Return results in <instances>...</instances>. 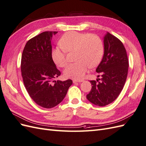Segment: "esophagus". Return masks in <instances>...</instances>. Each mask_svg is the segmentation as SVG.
I'll use <instances>...</instances> for the list:
<instances>
[{
  "mask_svg": "<svg viewBox=\"0 0 146 146\" xmlns=\"http://www.w3.org/2000/svg\"><path fill=\"white\" fill-rule=\"evenodd\" d=\"M83 80H73V83H81V82H83Z\"/></svg>",
  "mask_w": 146,
  "mask_h": 146,
  "instance_id": "34e87169",
  "label": "esophagus"
}]
</instances>
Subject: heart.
Listing matches in <instances>:
<instances>
[{"label": "heart", "mask_w": 146, "mask_h": 146, "mask_svg": "<svg viewBox=\"0 0 146 146\" xmlns=\"http://www.w3.org/2000/svg\"><path fill=\"white\" fill-rule=\"evenodd\" d=\"M61 47H55L52 50V59L59 67L67 65L66 52L75 51L74 60L64 70L66 78L74 80L82 79L89 68L99 64L104 54L102 40L96 35H88L76 31H70L63 35L59 40Z\"/></svg>", "instance_id": "b5f03b06"}]
</instances>
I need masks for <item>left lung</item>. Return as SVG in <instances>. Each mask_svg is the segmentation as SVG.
<instances>
[{"instance_id":"1","label":"left lung","mask_w":146,"mask_h":146,"mask_svg":"<svg viewBox=\"0 0 146 146\" xmlns=\"http://www.w3.org/2000/svg\"><path fill=\"white\" fill-rule=\"evenodd\" d=\"M104 45L103 58L96 70L101 78L90 81L92 88L86 96L89 102L100 107L109 105L118 98L125 84L129 67L126 51L120 40L107 33Z\"/></svg>"}]
</instances>
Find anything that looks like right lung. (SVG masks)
I'll return each instance as SVG.
<instances>
[{
  "label": "right lung",
  "mask_w": 146,
  "mask_h": 146,
  "mask_svg": "<svg viewBox=\"0 0 146 146\" xmlns=\"http://www.w3.org/2000/svg\"><path fill=\"white\" fill-rule=\"evenodd\" d=\"M57 31H45L29 39L21 56V75L31 98L39 106L51 109L60 103L73 81H53L60 75L52 59V36Z\"/></svg>",
  "instance_id": "right-lung-1"
}]
</instances>
